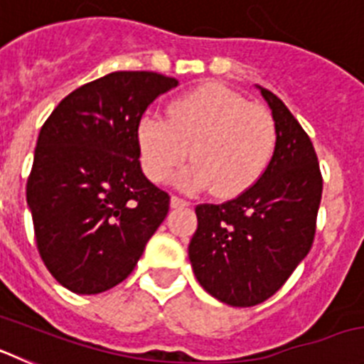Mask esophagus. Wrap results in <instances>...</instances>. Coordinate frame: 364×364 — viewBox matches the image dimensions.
<instances>
[{"label": "esophagus", "instance_id": "1", "mask_svg": "<svg viewBox=\"0 0 364 364\" xmlns=\"http://www.w3.org/2000/svg\"><path fill=\"white\" fill-rule=\"evenodd\" d=\"M189 202L180 197H171V208H188Z\"/></svg>", "mask_w": 364, "mask_h": 364}]
</instances>
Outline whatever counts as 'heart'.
I'll return each instance as SVG.
<instances>
[{"instance_id": "b5f03b06", "label": "heart", "mask_w": 364, "mask_h": 364, "mask_svg": "<svg viewBox=\"0 0 364 364\" xmlns=\"http://www.w3.org/2000/svg\"><path fill=\"white\" fill-rule=\"evenodd\" d=\"M144 173L166 182L184 160L193 162L176 176L184 191L213 186L218 197H235L252 188L275 151L277 129L272 112L247 104L220 83H205L178 96L166 118L147 112L136 129Z\"/></svg>"}]
</instances>
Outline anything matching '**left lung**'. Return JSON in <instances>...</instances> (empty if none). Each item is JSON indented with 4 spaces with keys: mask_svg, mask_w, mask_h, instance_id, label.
Returning a JSON list of instances; mask_svg holds the SVG:
<instances>
[{
    "mask_svg": "<svg viewBox=\"0 0 364 364\" xmlns=\"http://www.w3.org/2000/svg\"><path fill=\"white\" fill-rule=\"evenodd\" d=\"M277 129L264 175L233 200L198 204L189 242L195 277L230 306H255L288 281L310 252L323 176L310 136L282 100L257 85Z\"/></svg>",
    "mask_w": 364,
    "mask_h": 364,
    "instance_id": "8db88e82",
    "label": "left lung"
}]
</instances>
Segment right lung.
Returning a JSON list of instances; mask_svg holds the SVG:
<instances>
[{"label": "right lung", "instance_id": "1", "mask_svg": "<svg viewBox=\"0 0 364 364\" xmlns=\"http://www.w3.org/2000/svg\"><path fill=\"white\" fill-rule=\"evenodd\" d=\"M178 85L118 70L58 104L38 136L27 204L38 252L67 290L95 295L127 279L169 211V195L140 166L138 122Z\"/></svg>", "mask_w": 364, "mask_h": 364}]
</instances>
